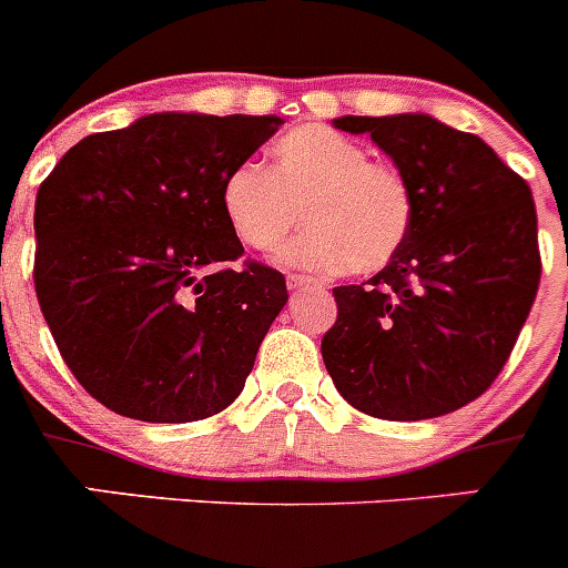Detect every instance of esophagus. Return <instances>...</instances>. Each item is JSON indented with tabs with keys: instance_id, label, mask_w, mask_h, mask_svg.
<instances>
[{
	"instance_id": "34e87169",
	"label": "esophagus",
	"mask_w": 568,
	"mask_h": 568,
	"mask_svg": "<svg viewBox=\"0 0 568 568\" xmlns=\"http://www.w3.org/2000/svg\"><path fill=\"white\" fill-rule=\"evenodd\" d=\"M315 281L313 278H307V275H298V273H293V275H287V287L290 290H301V287H313Z\"/></svg>"
}]
</instances>
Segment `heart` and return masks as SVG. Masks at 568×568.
<instances>
[{
	"instance_id": "b5f03b06",
	"label": "heart",
	"mask_w": 568,
	"mask_h": 568,
	"mask_svg": "<svg viewBox=\"0 0 568 568\" xmlns=\"http://www.w3.org/2000/svg\"><path fill=\"white\" fill-rule=\"evenodd\" d=\"M298 207L307 227L281 261L313 273L381 270L404 247L415 215L404 173L324 124L287 130L270 148V170L241 162L222 182L224 219L255 253L281 247Z\"/></svg>"
}]
</instances>
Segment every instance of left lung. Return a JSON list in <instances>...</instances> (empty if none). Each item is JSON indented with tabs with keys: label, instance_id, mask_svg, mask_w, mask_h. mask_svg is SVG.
Returning a JSON list of instances; mask_svg holds the SVG:
<instances>
[{
	"label": "left lung",
	"instance_id": "8db88e82",
	"mask_svg": "<svg viewBox=\"0 0 568 568\" xmlns=\"http://www.w3.org/2000/svg\"><path fill=\"white\" fill-rule=\"evenodd\" d=\"M409 182L413 230L364 284L335 287L321 338L335 389L384 420H424L480 398L509 361L540 284L529 184L478 135L429 115H344Z\"/></svg>",
	"mask_w": 568,
	"mask_h": 568
}]
</instances>
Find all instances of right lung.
<instances>
[{"label": "right lung", "mask_w": 568, "mask_h": 568, "mask_svg": "<svg viewBox=\"0 0 568 568\" xmlns=\"http://www.w3.org/2000/svg\"><path fill=\"white\" fill-rule=\"evenodd\" d=\"M278 124L153 113L82 139L39 184V307L73 378L113 413L187 424L244 389L287 284L241 258L222 182Z\"/></svg>", "instance_id": "1"}]
</instances>
